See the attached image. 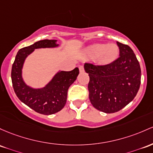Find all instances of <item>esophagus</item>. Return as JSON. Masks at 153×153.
Listing matches in <instances>:
<instances>
[{
  "instance_id": "34e87169",
  "label": "esophagus",
  "mask_w": 153,
  "mask_h": 153,
  "mask_svg": "<svg viewBox=\"0 0 153 153\" xmlns=\"http://www.w3.org/2000/svg\"><path fill=\"white\" fill-rule=\"evenodd\" d=\"M79 70L80 73H83V72H84V67H83V65H80Z\"/></svg>"
}]
</instances>
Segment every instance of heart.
<instances>
[{
    "label": "heart",
    "mask_w": 153,
    "mask_h": 153,
    "mask_svg": "<svg viewBox=\"0 0 153 153\" xmlns=\"http://www.w3.org/2000/svg\"><path fill=\"white\" fill-rule=\"evenodd\" d=\"M119 48L115 44L97 43L88 47L86 53L91 58H95L97 63L108 65L115 61L119 55Z\"/></svg>",
    "instance_id": "1"
}]
</instances>
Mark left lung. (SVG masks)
<instances>
[{
    "instance_id": "8db88e82",
    "label": "left lung",
    "mask_w": 153,
    "mask_h": 153,
    "mask_svg": "<svg viewBox=\"0 0 153 153\" xmlns=\"http://www.w3.org/2000/svg\"><path fill=\"white\" fill-rule=\"evenodd\" d=\"M120 56L105 65L85 62L91 105L106 113L116 112L134 100L141 84V68L133 50L117 42Z\"/></svg>"
}]
</instances>
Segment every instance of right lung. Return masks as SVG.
I'll list each match as a JSON object with an SVG mask.
<instances>
[{"mask_svg": "<svg viewBox=\"0 0 153 153\" xmlns=\"http://www.w3.org/2000/svg\"><path fill=\"white\" fill-rule=\"evenodd\" d=\"M56 41L55 40H42L19 49L11 69V81L16 95L20 101L43 115L54 114L63 108L67 102L69 87L76 80L79 70L76 68L70 72H59L45 88L33 89L23 82L22 68L25 58L33 50L55 47L58 46L55 43Z\"/></svg>", "mask_w": 153, "mask_h": 153, "instance_id": "add662e5", "label": "right lung"}]
</instances>
